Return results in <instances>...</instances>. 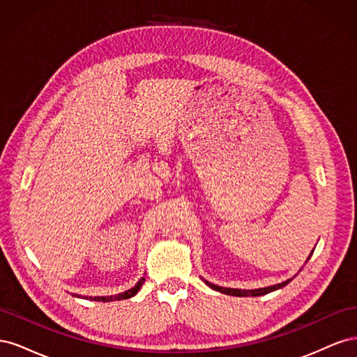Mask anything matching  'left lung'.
I'll list each match as a JSON object with an SVG mask.
<instances>
[{
    "label": "left lung",
    "instance_id": "obj_1",
    "mask_svg": "<svg viewBox=\"0 0 357 357\" xmlns=\"http://www.w3.org/2000/svg\"><path fill=\"white\" fill-rule=\"evenodd\" d=\"M311 256V255H310ZM290 282V280H287V282H283L280 284H275V286H269V287H262V289H255V290H241V289H229V287H220V286H215V284H211L208 282L207 283L211 289L220 291V294H226V295H232V296H261V295H266L269 294V291L273 290H277L280 287H284L287 283Z\"/></svg>",
    "mask_w": 357,
    "mask_h": 357
}]
</instances>
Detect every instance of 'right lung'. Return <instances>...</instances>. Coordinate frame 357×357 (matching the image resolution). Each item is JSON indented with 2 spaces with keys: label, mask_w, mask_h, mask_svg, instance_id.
<instances>
[{
  "label": "right lung",
  "mask_w": 357,
  "mask_h": 357,
  "mask_svg": "<svg viewBox=\"0 0 357 357\" xmlns=\"http://www.w3.org/2000/svg\"><path fill=\"white\" fill-rule=\"evenodd\" d=\"M143 283H144V278H142L139 280V282L132 287V289H129V290H126V291H123V294H119L117 296H95V298H86V299H91V301H102V302H110V301H121V299H128V298H131V296H134L137 291L139 290V287L143 286ZM73 296H77V295H73Z\"/></svg>",
  "instance_id": "right-lung-1"
}]
</instances>
